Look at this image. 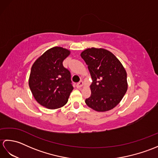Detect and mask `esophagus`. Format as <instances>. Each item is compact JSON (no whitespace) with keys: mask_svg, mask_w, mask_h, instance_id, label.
Here are the masks:
<instances>
[{"mask_svg":"<svg viewBox=\"0 0 158 158\" xmlns=\"http://www.w3.org/2000/svg\"><path fill=\"white\" fill-rule=\"evenodd\" d=\"M83 85H84V84H83V82L82 81H81L79 83H78L77 84V88H81V87L83 86Z\"/></svg>","mask_w":158,"mask_h":158,"instance_id":"1","label":"esophagus"}]
</instances>
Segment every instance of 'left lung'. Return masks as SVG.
<instances>
[{"label":"left lung","mask_w":158,"mask_h":158,"mask_svg":"<svg viewBox=\"0 0 158 158\" xmlns=\"http://www.w3.org/2000/svg\"><path fill=\"white\" fill-rule=\"evenodd\" d=\"M81 56L92 79L89 85L91 96L85 99L86 105L98 112L113 109L127 92L125 68L113 53L103 48H88Z\"/></svg>","instance_id":"obj_1"}]
</instances>
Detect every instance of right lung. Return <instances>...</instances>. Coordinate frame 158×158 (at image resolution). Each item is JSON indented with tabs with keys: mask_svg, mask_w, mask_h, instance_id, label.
<instances>
[{
	"mask_svg": "<svg viewBox=\"0 0 158 158\" xmlns=\"http://www.w3.org/2000/svg\"><path fill=\"white\" fill-rule=\"evenodd\" d=\"M70 54L69 49L53 47L39 56L32 66L30 89L36 102L47 109L64 106L73 91L70 73L62 64Z\"/></svg>",
	"mask_w": 158,
	"mask_h": 158,
	"instance_id": "right-lung-1",
	"label": "right lung"
}]
</instances>
